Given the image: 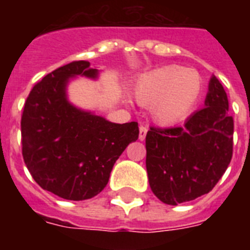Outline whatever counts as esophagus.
<instances>
[{
  "mask_svg": "<svg viewBox=\"0 0 250 250\" xmlns=\"http://www.w3.org/2000/svg\"><path fill=\"white\" fill-rule=\"evenodd\" d=\"M140 133H139V139L141 141L145 140V136H146V133H148V127L146 125H140V128H139Z\"/></svg>",
  "mask_w": 250,
  "mask_h": 250,
  "instance_id": "1",
  "label": "esophagus"
}]
</instances>
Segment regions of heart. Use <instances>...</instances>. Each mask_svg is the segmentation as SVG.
I'll return each instance as SVG.
<instances>
[{
	"mask_svg": "<svg viewBox=\"0 0 250 250\" xmlns=\"http://www.w3.org/2000/svg\"><path fill=\"white\" fill-rule=\"evenodd\" d=\"M204 80L194 68L168 64L140 76L135 86V98L150 105L153 119L164 125L186 121L201 98Z\"/></svg>",
	"mask_w": 250,
	"mask_h": 250,
	"instance_id": "1",
	"label": "heart"
}]
</instances>
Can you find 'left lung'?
Wrapping results in <instances>:
<instances>
[{
	"mask_svg": "<svg viewBox=\"0 0 250 250\" xmlns=\"http://www.w3.org/2000/svg\"><path fill=\"white\" fill-rule=\"evenodd\" d=\"M145 146L149 184L161 201L178 205L209 193L233 152V119L221 82L211 76L205 107L184 125L150 127Z\"/></svg>",
	"mask_w": 250,
	"mask_h": 250,
	"instance_id": "obj_1",
	"label": "left lung"
}]
</instances>
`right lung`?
Segmentation results:
<instances>
[{
    "mask_svg": "<svg viewBox=\"0 0 250 250\" xmlns=\"http://www.w3.org/2000/svg\"><path fill=\"white\" fill-rule=\"evenodd\" d=\"M96 78L74 61L35 84L21 114V154L35 182L58 197L82 201L106 187L115 161L139 137L136 122L118 125L82 111L66 100L68 78Z\"/></svg>",
    "mask_w": 250,
    "mask_h": 250,
    "instance_id": "right-lung-1",
    "label": "right lung"
}]
</instances>
